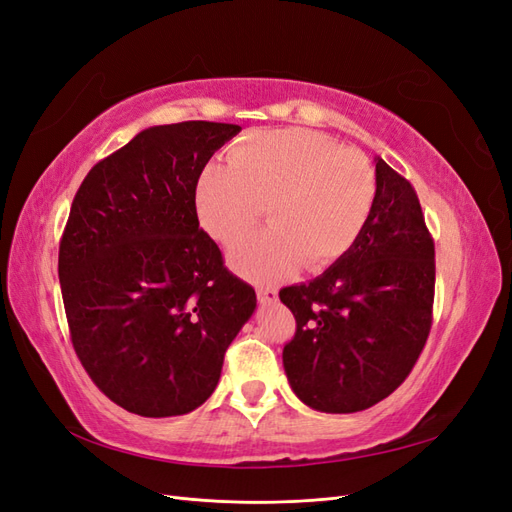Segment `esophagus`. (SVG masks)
<instances>
[{
    "label": "esophagus",
    "mask_w": 512,
    "mask_h": 512,
    "mask_svg": "<svg viewBox=\"0 0 512 512\" xmlns=\"http://www.w3.org/2000/svg\"><path fill=\"white\" fill-rule=\"evenodd\" d=\"M256 294H258V301H260V303H275V301H277V290H275V288L258 286V288H256Z\"/></svg>",
    "instance_id": "1"
}]
</instances>
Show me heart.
<instances>
[{
	"label": "heart",
	"mask_w": 512,
	"mask_h": 512,
	"mask_svg": "<svg viewBox=\"0 0 512 512\" xmlns=\"http://www.w3.org/2000/svg\"><path fill=\"white\" fill-rule=\"evenodd\" d=\"M209 164L194 188L198 222L220 243L237 241L267 205L271 226L230 252L237 271L275 282L297 269L320 271L361 237L376 205L378 177L359 149L305 128L256 130Z\"/></svg>",
	"instance_id": "heart-1"
}]
</instances>
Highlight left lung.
Instances as JSON below:
<instances>
[{
    "instance_id": "8db88e82",
    "label": "left lung",
    "mask_w": 512,
    "mask_h": 512,
    "mask_svg": "<svg viewBox=\"0 0 512 512\" xmlns=\"http://www.w3.org/2000/svg\"><path fill=\"white\" fill-rule=\"evenodd\" d=\"M378 194L361 237L316 280L280 290L297 331L284 369L305 406L350 414L408 378L431 329L436 250L412 183L376 158Z\"/></svg>"
}]
</instances>
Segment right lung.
<instances>
[{"label": "right lung", "mask_w": 512, "mask_h": 512, "mask_svg": "<svg viewBox=\"0 0 512 512\" xmlns=\"http://www.w3.org/2000/svg\"><path fill=\"white\" fill-rule=\"evenodd\" d=\"M241 128L181 121L136 134L76 192L59 241L70 339L98 389L123 410L188 414L218 386L256 292L224 267L198 226L194 188Z\"/></svg>", "instance_id": "1"}]
</instances>
